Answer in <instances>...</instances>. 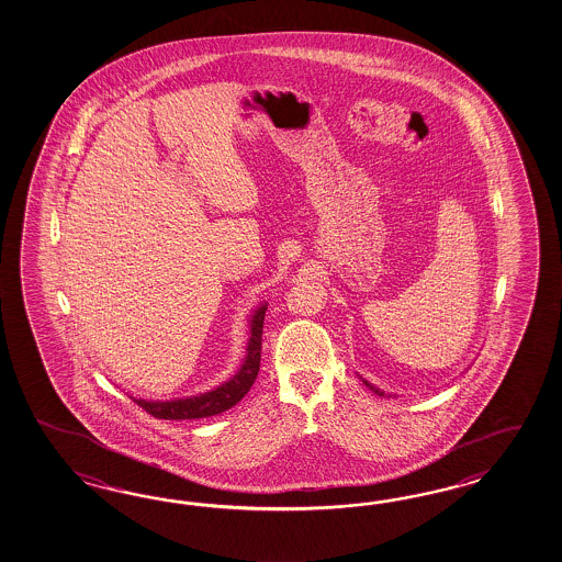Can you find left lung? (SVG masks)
Instances as JSON below:
<instances>
[{
  "mask_svg": "<svg viewBox=\"0 0 562 562\" xmlns=\"http://www.w3.org/2000/svg\"><path fill=\"white\" fill-rule=\"evenodd\" d=\"M361 380H363V378H361ZM363 383H366V385H368V387H370L371 392H375V394H378V396H383L382 390H378V387H375V385H371V383L366 382V380H363Z\"/></svg>",
  "mask_w": 562,
  "mask_h": 562,
  "instance_id": "8db88e82",
  "label": "left lung"
}]
</instances>
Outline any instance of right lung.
<instances>
[{"mask_svg": "<svg viewBox=\"0 0 562 562\" xmlns=\"http://www.w3.org/2000/svg\"><path fill=\"white\" fill-rule=\"evenodd\" d=\"M266 308H268V304H261L260 308H256L251 315L246 359L232 380H227L217 385L215 390L199 394V396L177 397V400H166V402L130 397L154 418H162V420H192V418H206V416H215L221 412L229 411L241 397L246 396L249 387L258 378L261 359V329H263Z\"/></svg>", "mask_w": 562, "mask_h": 562, "instance_id": "add662e5", "label": "right lung"}]
</instances>
